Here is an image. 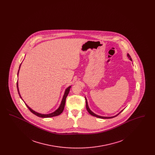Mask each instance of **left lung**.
I'll return each instance as SVG.
<instances>
[{"mask_svg":"<svg viewBox=\"0 0 155 155\" xmlns=\"http://www.w3.org/2000/svg\"><path fill=\"white\" fill-rule=\"evenodd\" d=\"M127 56H128V58L130 59L131 60H132V59H131V56H130V54H127ZM86 108H87V111H88L89 113L90 114H91L92 116H95V117H97V118H113V117H116V116H118V114L122 111H121V112H120L119 113H118L117 115H116V116H113V117H102V116H97V115H96L95 114V113H94L92 111H91V110L89 109L88 106V103H87V99H86Z\"/></svg>","mask_w":155,"mask_h":155,"instance_id":"8db88e82","label":"left lung"}]
</instances>
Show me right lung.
Segmentation results:
<instances>
[{
    "label": "right lung",
    "instance_id": "obj_1",
    "mask_svg": "<svg viewBox=\"0 0 155 155\" xmlns=\"http://www.w3.org/2000/svg\"><path fill=\"white\" fill-rule=\"evenodd\" d=\"M20 67H19V68H20ZM18 71H19V70H18ZM18 74H17V75H18ZM17 90H18V94H19V95L20 96V97L21 98V97L20 95V93H19L18 88V83H17ZM70 88H71V87H68V88L66 89V91H65V93H64V95L63 97L61 103V104H60L59 109H58V110H56L54 112H53V113H51V114H42L38 113H37L36 111L32 110V109L30 108V107H29L28 106H27L26 104H25V105L27 106V107L28 108V109L30 110L31 112H32L33 114H34L35 115H36V116H38V117H42V118H48V117H52L57 116H58V115H60V114L63 112V110H64V106H65V103H66V99L68 93H69V92H70Z\"/></svg>",
    "mask_w": 155,
    "mask_h": 155
}]
</instances>
